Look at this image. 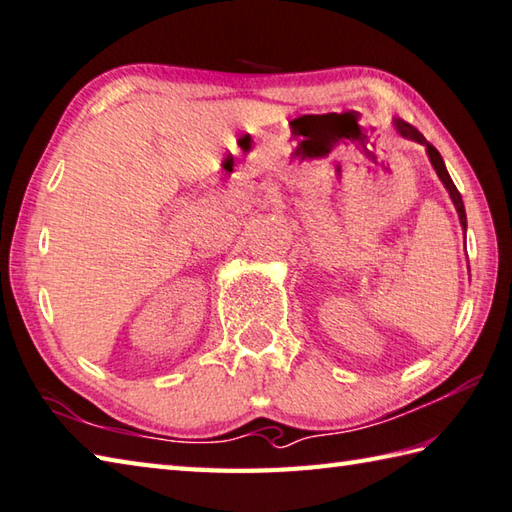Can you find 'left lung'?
<instances>
[{
  "label": "left lung",
  "instance_id": "1",
  "mask_svg": "<svg viewBox=\"0 0 512 512\" xmlns=\"http://www.w3.org/2000/svg\"><path fill=\"white\" fill-rule=\"evenodd\" d=\"M395 128H397L399 135H404V137H408V139H413V142H419V144L426 146V153H428V157H430V164H433V168L437 170V177L442 179V184L446 186L448 195H450V199H453V204H455V208H457L459 222H462V226H464V230H466V210H464L462 195H459L457 186L453 184V179H450L448 170H446V166H444V159H442V155H439V150H437L433 144H428L426 137H424L422 133H419V130H417L415 126H410L408 122H404V119H395Z\"/></svg>",
  "mask_w": 512,
  "mask_h": 512
}]
</instances>
